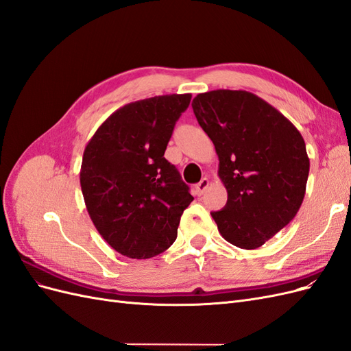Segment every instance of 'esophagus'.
I'll use <instances>...</instances> for the list:
<instances>
[{
    "instance_id": "esophagus-1",
    "label": "esophagus",
    "mask_w": 351,
    "mask_h": 351,
    "mask_svg": "<svg viewBox=\"0 0 351 351\" xmlns=\"http://www.w3.org/2000/svg\"><path fill=\"white\" fill-rule=\"evenodd\" d=\"M208 187H209V180L208 178H202L200 182L195 186V192H196L197 196H200V195H204L206 192Z\"/></svg>"
}]
</instances>
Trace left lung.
Masks as SVG:
<instances>
[{"mask_svg": "<svg viewBox=\"0 0 351 351\" xmlns=\"http://www.w3.org/2000/svg\"><path fill=\"white\" fill-rule=\"evenodd\" d=\"M215 146L227 205L212 212L219 234L240 249H258L299 212L309 176L303 136L271 104L247 90L217 89L192 102Z\"/></svg>", "mask_w": 351, "mask_h": 351, "instance_id": "1", "label": "left lung"}]
</instances>
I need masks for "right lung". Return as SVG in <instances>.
Instances as JSON below:
<instances>
[{
    "instance_id": "add662e5",
    "label": "right lung",
    "mask_w": 351,
    "mask_h": 351,
    "mask_svg": "<svg viewBox=\"0 0 351 351\" xmlns=\"http://www.w3.org/2000/svg\"><path fill=\"white\" fill-rule=\"evenodd\" d=\"M192 95H161L112 112L84 147L80 187L101 237L123 256L149 259L177 239L193 200L164 158L176 121Z\"/></svg>"
}]
</instances>
